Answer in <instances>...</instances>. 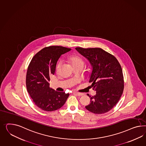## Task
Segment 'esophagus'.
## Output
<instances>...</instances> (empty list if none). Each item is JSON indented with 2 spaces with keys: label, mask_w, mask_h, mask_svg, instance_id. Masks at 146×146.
I'll return each instance as SVG.
<instances>
[{
  "label": "esophagus",
  "mask_w": 146,
  "mask_h": 146,
  "mask_svg": "<svg viewBox=\"0 0 146 146\" xmlns=\"http://www.w3.org/2000/svg\"><path fill=\"white\" fill-rule=\"evenodd\" d=\"M74 94H75L76 95L78 96H82L84 95L83 93H79V92H74Z\"/></svg>",
  "instance_id": "1"
}]
</instances>
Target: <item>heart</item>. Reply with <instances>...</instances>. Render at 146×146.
<instances>
[{
	"instance_id": "obj_1",
	"label": "heart",
	"mask_w": 146,
	"mask_h": 146,
	"mask_svg": "<svg viewBox=\"0 0 146 146\" xmlns=\"http://www.w3.org/2000/svg\"><path fill=\"white\" fill-rule=\"evenodd\" d=\"M68 60L71 63L72 66L74 69L81 68L83 69L85 64V62L83 58L79 55H72L70 56L68 58ZM61 66H62V62L61 61H58L56 66V70L57 72L60 71Z\"/></svg>"
}]
</instances>
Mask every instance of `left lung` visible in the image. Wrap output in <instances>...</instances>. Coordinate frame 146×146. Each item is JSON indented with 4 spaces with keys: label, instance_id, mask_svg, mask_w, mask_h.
Returning <instances> with one entry per match:
<instances>
[{
    "label": "left lung",
    "instance_id": "left-lung-1",
    "mask_svg": "<svg viewBox=\"0 0 146 146\" xmlns=\"http://www.w3.org/2000/svg\"><path fill=\"white\" fill-rule=\"evenodd\" d=\"M76 50L88 59L92 66L89 82H92L96 96H91L90 104L85 106L89 111L96 114L107 113L120 99L124 90L122 69L117 58L100 48Z\"/></svg>",
    "mask_w": 146,
    "mask_h": 146
}]
</instances>
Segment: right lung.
Listing matches in <instances>:
<instances>
[{
    "label": "right lung",
    "mask_w": 146,
    "mask_h": 146,
    "mask_svg": "<svg viewBox=\"0 0 146 146\" xmlns=\"http://www.w3.org/2000/svg\"><path fill=\"white\" fill-rule=\"evenodd\" d=\"M71 48L60 46L45 47L33 56L28 68L26 86L35 104L46 111L61 108L69 93L57 92L50 88V77L54 75L56 63L62 54Z\"/></svg>",
    "instance_id": "add662e5"
}]
</instances>
